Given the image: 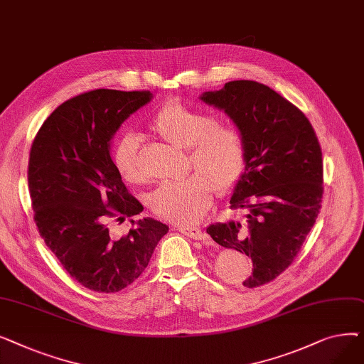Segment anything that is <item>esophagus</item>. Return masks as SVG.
Listing matches in <instances>:
<instances>
[{
	"mask_svg": "<svg viewBox=\"0 0 364 364\" xmlns=\"http://www.w3.org/2000/svg\"><path fill=\"white\" fill-rule=\"evenodd\" d=\"M178 230L181 233H184L186 236L195 239V240H205L206 239V235L200 230L199 227H183V225H180Z\"/></svg>",
	"mask_w": 364,
	"mask_h": 364,
	"instance_id": "obj_1",
	"label": "esophagus"
}]
</instances>
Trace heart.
Returning <instances> with one entry per match:
<instances>
[{"mask_svg": "<svg viewBox=\"0 0 364 364\" xmlns=\"http://www.w3.org/2000/svg\"><path fill=\"white\" fill-rule=\"evenodd\" d=\"M150 128L159 137L178 149L187 150L188 166L195 174L178 181L162 183L150 195L153 211L178 224L199 221L213 205L215 188L230 190L243 176L247 147L243 132L233 124L218 122L213 113L172 102L153 117ZM140 141L134 134L122 136L112 151V161L129 183H139Z\"/></svg>", "mask_w": 364, "mask_h": 364, "instance_id": "heart-1", "label": "heart"}]
</instances>
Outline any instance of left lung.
Listing matches in <instances>:
<instances>
[{
	"instance_id": "1",
	"label": "left lung",
	"mask_w": 364,
	"mask_h": 364,
	"mask_svg": "<svg viewBox=\"0 0 364 364\" xmlns=\"http://www.w3.org/2000/svg\"><path fill=\"white\" fill-rule=\"evenodd\" d=\"M200 99L223 109L242 129L247 161L230 209L242 215L215 223L206 233L221 246L251 257L257 288L294 262L321 208L323 158L307 117L270 87L230 81Z\"/></svg>"
}]
</instances>
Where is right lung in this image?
Segmentation results:
<instances>
[{
	"label": "right lung",
	"instance_id": "1",
	"mask_svg": "<svg viewBox=\"0 0 364 364\" xmlns=\"http://www.w3.org/2000/svg\"><path fill=\"white\" fill-rule=\"evenodd\" d=\"M150 91L99 88L57 107L36 132L28 184L41 237L72 279L94 292L113 294L146 270L166 224L131 220L122 237L110 235L143 211L110 158V140L131 113L149 103Z\"/></svg>",
	"mask_w": 364,
	"mask_h": 364
}]
</instances>
